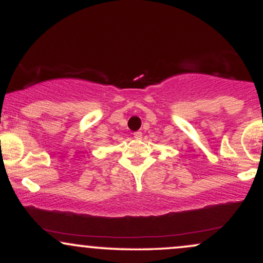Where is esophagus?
I'll list each match as a JSON object with an SVG mask.
<instances>
[{
	"instance_id": "obj_1",
	"label": "esophagus",
	"mask_w": 263,
	"mask_h": 263,
	"mask_svg": "<svg viewBox=\"0 0 263 263\" xmlns=\"http://www.w3.org/2000/svg\"><path fill=\"white\" fill-rule=\"evenodd\" d=\"M134 137L136 138V140H141V138H142V132H141V131L135 132V134H134Z\"/></svg>"
}]
</instances>
